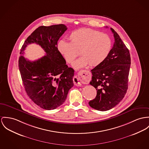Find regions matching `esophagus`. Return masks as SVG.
I'll use <instances>...</instances> for the list:
<instances>
[{"instance_id": "1", "label": "esophagus", "mask_w": 149, "mask_h": 149, "mask_svg": "<svg viewBox=\"0 0 149 149\" xmlns=\"http://www.w3.org/2000/svg\"><path fill=\"white\" fill-rule=\"evenodd\" d=\"M87 71L85 70H81L80 71H79V75H82L83 73H85ZM73 81H74V83L75 86H81V83H80V80L78 78V77L77 76H74V78H73Z\"/></svg>"}]
</instances>
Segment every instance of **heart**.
Segmentation results:
<instances>
[{"label":"heart","instance_id":"1","mask_svg":"<svg viewBox=\"0 0 149 149\" xmlns=\"http://www.w3.org/2000/svg\"><path fill=\"white\" fill-rule=\"evenodd\" d=\"M69 39L70 42L59 41L57 49L68 63L74 61L80 51L82 57L73 63L75 69H80L88 64L91 66L100 65L107 57L112 47V41L108 35L90 28L72 32Z\"/></svg>","mask_w":149,"mask_h":149}]
</instances>
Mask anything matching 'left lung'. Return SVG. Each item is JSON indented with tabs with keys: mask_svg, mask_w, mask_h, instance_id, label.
<instances>
[{
	"mask_svg": "<svg viewBox=\"0 0 149 149\" xmlns=\"http://www.w3.org/2000/svg\"><path fill=\"white\" fill-rule=\"evenodd\" d=\"M115 42L102 63L91 70L90 84L97 91L90 106L100 111H108L120 103L126 94L131 59L128 49L113 28Z\"/></svg>",
	"mask_w": 149,
	"mask_h": 149,
	"instance_id": "8db88e82",
	"label": "left lung"
}]
</instances>
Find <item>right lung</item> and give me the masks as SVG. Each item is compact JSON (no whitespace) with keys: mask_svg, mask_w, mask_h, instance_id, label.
<instances>
[{"mask_svg":"<svg viewBox=\"0 0 149 149\" xmlns=\"http://www.w3.org/2000/svg\"><path fill=\"white\" fill-rule=\"evenodd\" d=\"M67 29L64 24L39 26L26 38L20 50L19 68L25 91L35 104L46 110L61 105L74 86V70L68 66L57 49L58 41ZM33 43L45 50L46 56L30 61L23 57V51Z\"/></svg>","mask_w":149,"mask_h":149,"instance_id":"add662e5","label":"right lung"}]
</instances>
